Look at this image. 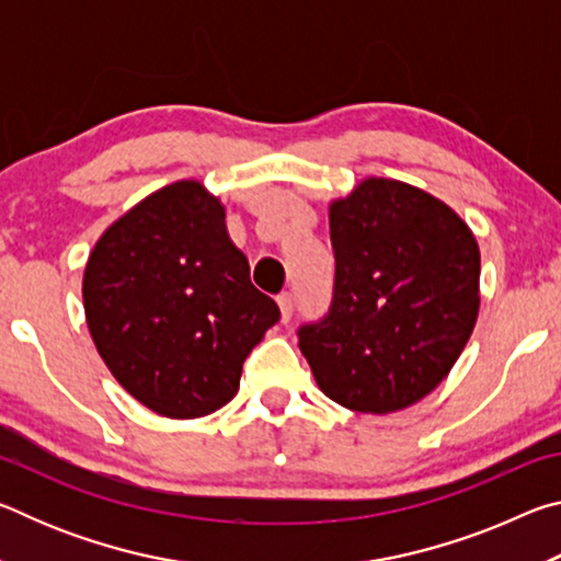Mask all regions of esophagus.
I'll list each match as a JSON object with an SVG mask.
<instances>
[{"instance_id":"1","label":"esophagus","mask_w":561,"mask_h":561,"mask_svg":"<svg viewBox=\"0 0 561 561\" xmlns=\"http://www.w3.org/2000/svg\"><path fill=\"white\" fill-rule=\"evenodd\" d=\"M277 304H279V311H282V321L287 324V321L291 319V311H294V297L289 291H284L277 297Z\"/></svg>"}]
</instances>
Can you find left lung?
Wrapping results in <instances>:
<instances>
[{"instance_id":"1","label":"left lung","mask_w":561,"mask_h":561,"mask_svg":"<svg viewBox=\"0 0 561 561\" xmlns=\"http://www.w3.org/2000/svg\"><path fill=\"white\" fill-rule=\"evenodd\" d=\"M336 274L329 314L299 348L331 401L386 415L428 396L478 321L480 247L448 205L366 178L329 205Z\"/></svg>"}]
</instances>
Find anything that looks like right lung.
<instances>
[{
	"instance_id": "obj_1",
	"label": "right lung",
	"mask_w": 561,
	"mask_h": 561,
	"mask_svg": "<svg viewBox=\"0 0 561 561\" xmlns=\"http://www.w3.org/2000/svg\"><path fill=\"white\" fill-rule=\"evenodd\" d=\"M83 311L103 364L165 417L210 415L279 307L250 282L220 197L178 180L118 217L89 254Z\"/></svg>"
}]
</instances>
